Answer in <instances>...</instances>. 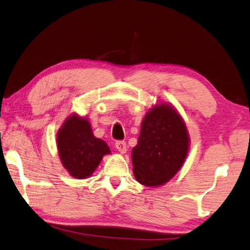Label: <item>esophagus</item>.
Returning <instances> with one entry per match:
<instances>
[{
	"label": "esophagus",
	"mask_w": 250,
	"mask_h": 250,
	"mask_svg": "<svg viewBox=\"0 0 250 250\" xmlns=\"http://www.w3.org/2000/svg\"><path fill=\"white\" fill-rule=\"evenodd\" d=\"M116 148L121 154H124V153L126 152V144L125 141H117L116 142Z\"/></svg>",
	"instance_id": "esophagus-1"
}]
</instances>
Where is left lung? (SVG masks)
<instances>
[{"label": "left lung", "instance_id": "obj_1", "mask_svg": "<svg viewBox=\"0 0 250 250\" xmlns=\"http://www.w3.org/2000/svg\"><path fill=\"white\" fill-rule=\"evenodd\" d=\"M189 146L184 118L171 104L158 102L142 119L138 144L131 152L136 180L149 188L167 184L184 166Z\"/></svg>", "mask_w": 250, "mask_h": 250}]
</instances>
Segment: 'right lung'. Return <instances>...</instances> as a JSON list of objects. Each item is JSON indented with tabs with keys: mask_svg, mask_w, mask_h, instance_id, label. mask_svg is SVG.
<instances>
[{
	"mask_svg": "<svg viewBox=\"0 0 250 250\" xmlns=\"http://www.w3.org/2000/svg\"><path fill=\"white\" fill-rule=\"evenodd\" d=\"M57 146L62 166L75 179L92 176L102 158L111 153L106 142L94 137L89 119L75 112L58 130Z\"/></svg>",
	"mask_w": 250,
	"mask_h": 250,
	"instance_id": "right-lung-1",
	"label": "right lung"
}]
</instances>
